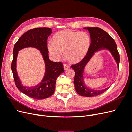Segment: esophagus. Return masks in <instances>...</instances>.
Segmentation results:
<instances>
[{"label": "esophagus", "instance_id": "1", "mask_svg": "<svg viewBox=\"0 0 132 132\" xmlns=\"http://www.w3.org/2000/svg\"><path fill=\"white\" fill-rule=\"evenodd\" d=\"M69 68V66L67 64H64V70H67Z\"/></svg>", "mask_w": 132, "mask_h": 132}]
</instances>
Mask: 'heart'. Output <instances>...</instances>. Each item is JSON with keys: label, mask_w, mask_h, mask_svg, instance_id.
<instances>
[{"label": "heart", "mask_w": 132, "mask_h": 132, "mask_svg": "<svg viewBox=\"0 0 132 132\" xmlns=\"http://www.w3.org/2000/svg\"><path fill=\"white\" fill-rule=\"evenodd\" d=\"M91 43L90 36L86 32L67 30L55 34L52 38V43L48 44L47 48L54 59H59L64 53L68 62L77 64L85 57Z\"/></svg>", "instance_id": "obj_1"}]
</instances>
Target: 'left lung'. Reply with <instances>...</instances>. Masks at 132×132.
Here are the masks:
<instances>
[{"instance_id": "left-lung-1", "label": "left lung", "mask_w": 132, "mask_h": 132, "mask_svg": "<svg viewBox=\"0 0 132 132\" xmlns=\"http://www.w3.org/2000/svg\"><path fill=\"white\" fill-rule=\"evenodd\" d=\"M89 31L91 38V43L88 53L82 61L71 66L75 71L74 84L77 93L85 97H93L100 95L108 90L109 87L102 90H95L89 88L84 82V73L86 65L89 63L95 53L103 50H107L111 54L116 62L118 70L119 55L116 43L114 39L106 31L98 27H84Z\"/></svg>"}]
</instances>
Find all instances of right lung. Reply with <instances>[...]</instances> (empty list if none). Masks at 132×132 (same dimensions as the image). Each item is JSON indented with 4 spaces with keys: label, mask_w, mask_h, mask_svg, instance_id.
<instances>
[{
    "label": "right lung",
    "mask_w": 132,
    "mask_h": 132,
    "mask_svg": "<svg viewBox=\"0 0 132 132\" xmlns=\"http://www.w3.org/2000/svg\"><path fill=\"white\" fill-rule=\"evenodd\" d=\"M51 34L52 29L49 27L35 28L23 34L14 47L11 70L15 85L22 93L32 98L45 99L52 95L55 89L56 80L58 76L64 72L63 65L61 62H54L49 58L47 40ZM28 47H35L40 51L45 65V73L42 81L33 87L23 86L18 77L16 70L18 51Z\"/></svg>",
    "instance_id": "add662e5"
}]
</instances>
